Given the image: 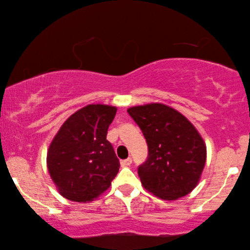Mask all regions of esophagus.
<instances>
[{
    "instance_id": "34e87169",
    "label": "esophagus",
    "mask_w": 250,
    "mask_h": 250,
    "mask_svg": "<svg viewBox=\"0 0 250 250\" xmlns=\"http://www.w3.org/2000/svg\"><path fill=\"white\" fill-rule=\"evenodd\" d=\"M121 164H122L123 167H127V166H129L132 164V158H131V157H129V158H127V159L122 160Z\"/></svg>"
}]
</instances>
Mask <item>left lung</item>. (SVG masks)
Returning <instances> with one entry per match:
<instances>
[{
  "instance_id": "8db88e82",
  "label": "left lung",
  "mask_w": 250,
  "mask_h": 250,
  "mask_svg": "<svg viewBox=\"0 0 250 250\" xmlns=\"http://www.w3.org/2000/svg\"><path fill=\"white\" fill-rule=\"evenodd\" d=\"M127 112L148 145L146 160L138 167L142 186L165 200L187 196L199 182L206 163V146L196 127L162 104L132 107Z\"/></svg>"
}]
</instances>
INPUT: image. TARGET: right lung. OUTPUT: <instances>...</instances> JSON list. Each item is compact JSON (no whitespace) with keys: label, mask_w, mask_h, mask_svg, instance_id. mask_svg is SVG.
Masks as SVG:
<instances>
[{"label":"right lung","mask_w":250,"mask_h":250,"mask_svg":"<svg viewBox=\"0 0 250 250\" xmlns=\"http://www.w3.org/2000/svg\"><path fill=\"white\" fill-rule=\"evenodd\" d=\"M117 109L88 104L63 123L47 150V169L61 196L85 203L110 187L119 160L107 140Z\"/></svg>","instance_id":"obj_1"}]
</instances>
